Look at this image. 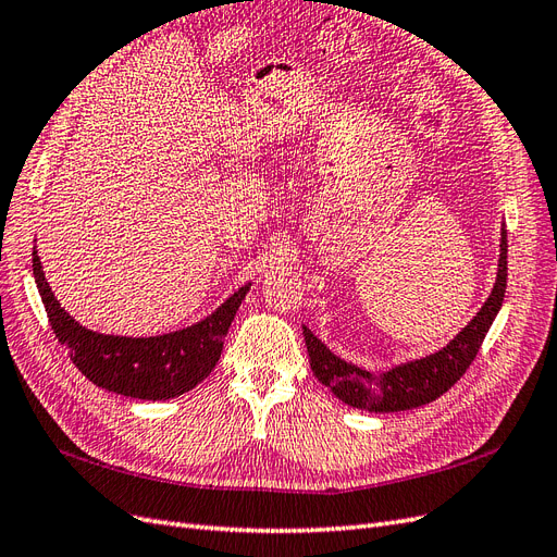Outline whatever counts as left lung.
Wrapping results in <instances>:
<instances>
[{"mask_svg": "<svg viewBox=\"0 0 557 557\" xmlns=\"http://www.w3.org/2000/svg\"><path fill=\"white\" fill-rule=\"evenodd\" d=\"M504 293H507V230L502 227L495 288L474 320L448 346L432 352V356L397 364L383 374H374L336 358L309 327H301L305 330L313 374L348 407L376 413L423 407V404H430L450 391L462 379L469 364L474 362L485 334L502 307Z\"/></svg>", "mask_w": 557, "mask_h": 557, "instance_id": "left-lung-1", "label": "left lung"}]
</instances>
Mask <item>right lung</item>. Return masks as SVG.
Listing matches in <instances>:
<instances>
[{"mask_svg":"<svg viewBox=\"0 0 557 557\" xmlns=\"http://www.w3.org/2000/svg\"><path fill=\"white\" fill-rule=\"evenodd\" d=\"M32 269L58 342L70 350L78 372L99 387L137 399H170L193 391L221 360L225 334L248 293L239 288L211 315L178 332L160 336H113L78 325L66 313L44 276L37 250Z\"/></svg>","mask_w":557,"mask_h":557,"instance_id":"obj_1","label":"right lung"}]
</instances>
